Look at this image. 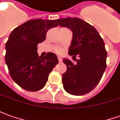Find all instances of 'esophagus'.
<instances>
[{
  "label": "esophagus",
  "mask_w": 120,
  "mask_h": 120,
  "mask_svg": "<svg viewBox=\"0 0 120 120\" xmlns=\"http://www.w3.org/2000/svg\"><path fill=\"white\" fill-rule=\"evenodd\" d=\"M58 59L59 62H62V58L60 57V56H58Z\"/></svg>",
  "instance_id": "1"
}]
</instances>
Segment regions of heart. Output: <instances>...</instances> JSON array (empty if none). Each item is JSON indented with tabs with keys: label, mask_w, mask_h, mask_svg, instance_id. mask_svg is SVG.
Here are the masks:
<instances>
[{
	"label": "heart",
	"mask_w": 120,
	"mask_h": 120,
	"mask_svg": "<svg viewBox=\"0 0 120 120\" xmlns=\"http://www.w3.org/2000/svg\"><path fill=\"white\" fill-rule=\"evenodd\" d=\"M56 52H58V53H61V52H62V51L61 49H56Z\"/></svg>",
	"instance_id": "b5f03b06"
}]
</instances>
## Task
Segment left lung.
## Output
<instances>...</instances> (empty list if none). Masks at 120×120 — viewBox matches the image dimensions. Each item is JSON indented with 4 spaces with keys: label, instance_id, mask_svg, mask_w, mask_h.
<instances>
[{
    "label": "left lung",
    "instance_id": "8db88e82",
    "mask_svg": "<svg viewBox=\"0 0 120 120\" xmlns=\"http://www.w3.org/2000/svg\"><path fill=\"white\" fill-rule=\"evenodd\" d=\"M56 22L61 27L73 32L69 55L75 58L76 64L64 58L67 71L62 75L64 89L72 95L86 94L100 82L106 69L107 51L105 44L97 30L79 18L58 19Z\"/></svg>",
    "mask_w": 120,
    "mask_h": 120
}]
</instances>
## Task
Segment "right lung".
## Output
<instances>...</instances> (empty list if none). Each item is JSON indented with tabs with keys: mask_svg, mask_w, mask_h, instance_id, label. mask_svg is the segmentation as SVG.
<instances>
[{
	"mask_svg": "<svg viewBox=\"0 0 120 120\" xmlns=\"http://www.w3.org/2000/svg\"><path fill=\"white\" fill-rule=\"evenodd\" d=\"M58 26L53 20H31L16 27L9 36L6 44V63L12 79L25 90L42 89L58 63L55 53L39 56L37 51V45L45 40L47 31Z\"/></svg>",
	"mask_w": 120,
	"mask_h": 120,
	"instance_id": "right-lung-1",
	"label": "right lung"
}]
</instances>
